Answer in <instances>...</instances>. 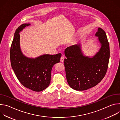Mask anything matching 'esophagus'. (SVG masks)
Wrapping results in <instances>:
<instances>
[{
    "label": "esophagus",
    "mask_w": 120,
    "mask_h": 120,
    "mask_svg": "<svg viewBox=\"0 0 120 120\" xmlns=\"http://www.w3.org/2000/svg\"><path fill=\"white\" fill-rule=\"evenodd\" d=\"M64 57L62 56L61 57V59H60V61H61V62H63L64 61Z\"/></svg>",
    "instance_id": "34e87169"
}]
</instances>
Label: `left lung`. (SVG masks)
Returning a JSON list of instances; mask_svg holds the SVG:
<instances>
[{"mask_svg":"<svg viewBox=\"0 0 120 120\" xmlns=\"http://www.w3.org/2000/svg\"><path fill=\"white\" fill-rule=\"evenodd\" d=\"M95 37L101 47L92 57L83 55L80 44L67 47L64 65L67 81L77 91H84L95 86L106 73L110 58L109 44L105 31L98 28Z\"/></svg>","mask_w":120,"mask_h":120,"instance_id":"obj_1","label":"left lung"}]
</instances>
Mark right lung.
Listing matches in <instances>:
<instances>
[{
  "mask_svg": "<svg viewBox=\"0 0 120 120\" xmlns=\"http://www.w3.org/2000/svg\"><path fill=\"white\" fill-rule=\"evenodd\" d=\"M30 25L22 24L16 29L10 48V62L17 78L23 86L34 91L40 92L49 86L52 68L60 62L61 54L43 55L35 58L24 56L20 47L19 33Z\"/></svg>",
  "mask_w": 120,
  "mask_h": 120,
  "instance_id": "1",
  "label": "right lung"
}]
</instances>
